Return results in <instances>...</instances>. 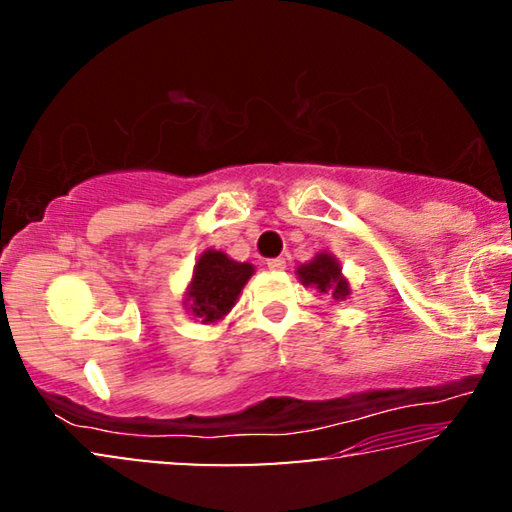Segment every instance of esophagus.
<instances>
[{"mask_svg":"<svg viewBox=\"0 0 512 512\" xmlns=\"http://www.w3.org/2000/svg\"><path fill=\"white\" fill-rule=\"evenodd\" d=\"M266 266L271 268V271H284V268H287V262H284L282 257H273V259H268Z\"/></svg>","mask_w":512,"mask_h":512,"instance_id":"34e87169","label":"esophagus"}]
</instances>
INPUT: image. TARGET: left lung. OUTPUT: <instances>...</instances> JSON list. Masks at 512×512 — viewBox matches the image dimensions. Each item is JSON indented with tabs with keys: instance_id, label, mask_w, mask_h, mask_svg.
<instances>
[{
	"instance_id": "8db88e82",
	"label": "left lung",
	"mask_w": 512,
	"mask_h": 512,
	"mask_svg": "<svg viewBox=\"0 0 512 512\" xmlns=\"http://www.w3.org/2000/svg\"><path fill=\"white\" fill-rule=\"evenodd\" d=\"M296 273L302 284H307V287H316L323 293H329L334 300H343L350 293L348 282L341 277L339 262L327 253L316 255L309 264H302Z\"/></svg>"
}]
</instances>
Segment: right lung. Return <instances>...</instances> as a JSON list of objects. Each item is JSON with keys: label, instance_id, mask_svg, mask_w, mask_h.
<instances>
[{"label": "right lung", "instance_id": "1", "mask_svg": "<svg viewBox=\"0 0 512 512\" xmlns=\"http://www.w3.org/2000/svg\"><path fill=\"white\" fill-rule=\"evenodd\" d=\"M250 275H253L250 264H239L221 250H205L194 266L192 287L187 293L189 309L203 323H216L235 305Z\"/></svg>", "mask_w": 512, "mask_h": 512}]
</instances>
